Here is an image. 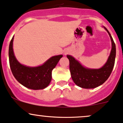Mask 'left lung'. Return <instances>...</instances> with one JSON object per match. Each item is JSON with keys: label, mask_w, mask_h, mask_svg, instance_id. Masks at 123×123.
<instances>
[{"label": "left lung", "mask_w": 123, "mask_h": 123, "mask_svg": "<svg viewBox=\"0 0 123 123\" xmlns=\"http://www.w3.org/2000/svg\"><path fill=\"white\" fill-rule=\"evenodd\" d=\"M107 31L111 41V50L105 64L99 69L85 68L73 56L67 55L69 61V69L73 81L76 85L83 88H94L102 85L110 75L114 68L116 55V45L111 35Z\"/></svg>", "instance_id": "obj_1"}]
</instances>
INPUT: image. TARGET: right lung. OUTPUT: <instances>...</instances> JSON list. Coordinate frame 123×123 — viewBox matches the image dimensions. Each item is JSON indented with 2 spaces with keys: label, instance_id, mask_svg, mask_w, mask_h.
I'll return each mask as SVG.
<instances>
[{
  "label": "right lung",
  "instance_id": "add662e5",
  "mask_svg": "<svg viewBox=\"0 0 123 123\" xmlns=\"http://www.w3.org/2000/svg\"><path fill=\"white\" fill-rule=\"evenodd\" d=\"M14 36L9 48L10 69L18 82L28 88L42 90L48 86L52 80V71L56 67L62 55L52 56L44 64L38 67H28L20 64L16 59L13 49Z\"/></svg>",
  "mask_w": 123,
  "mask_h": 123
}]
</instances>
